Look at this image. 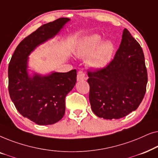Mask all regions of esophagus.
<instances>
[{"instance_id":"esophagus-1","label":"esophagus","mask_w":158,"mask_h":158,"mask_svg":"<svg viewBox=\"0 0 158 158\" xmlns=\"http://www.w3.org/2000/svg\"><path fill=\"white\" fill-rule=\"evenodd\" d=\"M84 80H86L85 73L82 72V71H79L77 75V81H84Z\"/></svg>"}]
</instances>
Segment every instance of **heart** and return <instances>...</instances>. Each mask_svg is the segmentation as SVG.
Wrapping results in <instances>:
<instances>
[{
    "label": "heart",
    "instance_id": "1",
    "mask_svg": "<svg viewBox=\"0 0 158 158\" xmlns=\"http://www.w3.org/2000/svg\"><path fill=\"white\" fill-rule=\"evenodd\" d=\"M101 36L93 34L82 41L77 49L79 57H88L87 64L93 69H101L109 63L114 53V45L109 41L99 44Z\"/></svg>",
    "mask_w": 158,
    "mask_h": 158
}]
</instances>
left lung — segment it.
Listing matches in <instances>:
<instances>
[{
  "label": "left lung",
  "mask_w": 158,
  "mask_h": 158,
  "mask_svg": "<svg viewBox=\"0 0 158 158\" xmlns=\"http://www.w3.org/2000/svg\"><path fill=\"white\" fill-rule=\"evenodd\" d=\"M88 75L93 112L105 119L124 117L137 109L146 92L148 73L141 46L124 29L114 60Z\"/></svg>",
  "instance_id": "1"
}]
</instances>
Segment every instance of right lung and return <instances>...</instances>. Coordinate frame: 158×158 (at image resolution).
<instances>
[{
    "label": "right lung",
    "instance_id": "right-lung-1",
    "mask_svg": "<svg viewBox=\"0 0 158 158\" xmlns=\"http://www.w3.org/2000/svg\"><path fill=\"white\" fill-rule=\"evenodd\" d=\"M68 18L42 25L17 46L8 65V91L18 111L39 125L53 124L63 117L65 97L74 88L77 71L41 75L29 69V56L36 47L55 37Z\"/></svg>",
    "mask_w": 158,
    "mask_h": 158
}]
</instances>
